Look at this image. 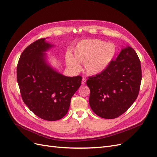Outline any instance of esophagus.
I'll list each match as a JSON object with an SVG mask.
<instances>
[{
  "instance_id": "34e87169",
  "label": "esophagus",
  "mask_w": 157,
  "mask_h": 157,
  "mask_svg": "<svg viewBox=\"0 0 157 157\" xmlns=\"http://www.w3.org/2000/svg\"><path fill=\"white\" fill-rule=\"evenodd\" d=\"M86 79L85 78H82V82H81V83H82V84H86Z\"/></svg>"
}]
</instances>
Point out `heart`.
<instances>
[{
	"label": "heart",
	"mask_w": 157,
	"mask_h": 157,
	"mask_svg": "<svg viewBox=\"0 0 157 157\" xmlns=\"http://www.w3.org/2000/svg\"><path fill=\"white\" fill-rule=\"evenodd\" d=\"M116 52L117 48L114 44L94 39L80 42L74 52L78 62L84 63L86 72L90 75H96L108 67L115 58ZM68 63L75 70L80 68L73 58L69 59Z\"/></svg>",
	"instance_id": "b5f03b06"
}]
</instances>
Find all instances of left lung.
Returning <instances> with one entry per match:
<instances>
[{
  "label": "left lung",
  "instance_id": "8db88e82",
  "mask_svg": "<svg viewBox=\"0 0 157 157\" xmlns=\"http://www.w3.org/2000/svg\"><path fill=\"white\" fill-rule=\"evenodd\" d=\"M141 77V61L136 51L131 47L122 49L105 71L87 80L92 111L107 119L122 115L137 99Z\"/></svg>",
  "mask_w": 157,
  "mask_h": 157
}]
</instances>
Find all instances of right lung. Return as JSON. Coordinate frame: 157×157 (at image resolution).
Masks as SVG:
<instances>
[{"label":"right lung","mask_w":157,"mask_h":157,"mask_svg":"<svg viewBox=\"0 0 157 157\" xmlns=\"http://www.w3.org/2000/svg\"><path fill=\"white\" fill-rule=\"evenodd\" d=\"M44 39L23 50L17 65V80L23 101L30 110L42 119L54 121L67 114L82 78L65 77L46 63L43 52L52 45Z\"/></svg>","instance_id":"1"}]
</instances>
